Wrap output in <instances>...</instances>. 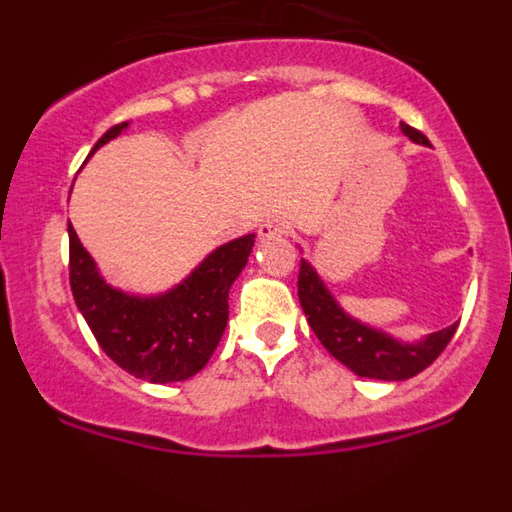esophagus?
Masks as SVG:
<instances>
[{
	"mask_svg": "<svg viewBox=\"0 0 512 512\" xmlns=\"http://www.w3.org/2000/svg\"><path fill=\"white\" fill-rule=\"evenodd\" d=\"M259 235L261 238H277V235H284V225L277 223V220H266V223L259 225Z\"/></svg>",
	"mask_w": 512,
	"mask_h": 512,
	"instance_id": "esophagus-1",
	"label": "esophagus"
}]
</instances>
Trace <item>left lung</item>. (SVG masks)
<instances>
[{
  "label": "left lung",
  "mask_w": 512,
  "mask_h": 512,
  "mask_svg": "<svg viewBox=\"0 0 512 512\" xmlns=\"http://www.w3.org/2000/svg\"><path fill=\"white\" fill-rule=\"evenodd\" d=\"M402 133L413 138L415 143L428 146V138L405 122H402ZM297 297H300L307 323L315 330L320 343L328 348L330 356H336L341 364H346L359 377L384 379V382H402V379H410L428 369L441 356L443 348L449 346L456 333V325H459H449V328L431 333L418 343L395 341L382 330H374L359 320L348 318L346 312L338 307V302L333 300V295L325 289L318 271L312 269L305 259L300 261Z\"/></svg>",
  "instance_id": "8db88e82"
}]
</instances>
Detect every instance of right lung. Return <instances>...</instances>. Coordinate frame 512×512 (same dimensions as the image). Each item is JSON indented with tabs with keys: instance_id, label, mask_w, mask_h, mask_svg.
<instances>
[{
	"instance_id": "1",
	"label": "right lung",
	"mask_w": 512,
	"mask_h": 512,
	"mask_svg": "<svg viewBox=\"0 0 512 512\" xmlns=\"http://www.w3.org/2000/svg\"><path fill=\"white\" fill-rule=\"evenodd\" d=\"M125 128L128 122L112 125L94 151ZM253 238V233L243 235L212 251L166 295L135 297L99 277L92 256L69 228V282L76 307L120 369L153 384L182 382L200 372L223 338L230 284L246 266Z\"/></svg>"
}]
</instances>
